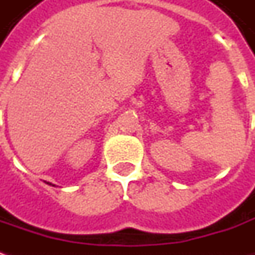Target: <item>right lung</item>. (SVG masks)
<instances>
[{"label":"right lung","mask_w":255,"mask_h":255,"mask_svg":"<svg viewBox=\"0 0 255 255\" xmlns=\"http://www.w3.org/2000/svg\"><path fill=\"white\" fill-rule=\"evenodd\" d=\"M47 184H49V182H47ZM50 185H52V184H50ZM53 187H54V185H53Z\"/></svg>","instance_id":"1"}]
</instances>
